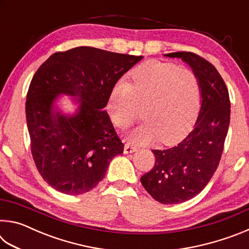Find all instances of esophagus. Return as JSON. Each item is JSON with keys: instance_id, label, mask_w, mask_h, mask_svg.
Here are the masks:
<instances>
[{"instance_id": "34e87169", "label": "esophagus", "mask_w": 249, "mask_h": 249, "mask_svg": "<svg viewBox=\"0 0 249 249\" xmlns=\"http://www.w3.org/2000/svg\"><path fill=\"white\" fill-rule=\"evenodd\" d=\"M137 150V147H135L134 145L130 144V142H126L125 146H124V153L125 154H130V153H134V151Z\"/></svg>"}]
</instances>
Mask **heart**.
Wrapping results in <instances>:
<instances>
[{"label": "heart", "mask_w": 249, "mask_h": 249, "mask_svg": "<svg viewBox=\"0 0 249 249\" xmlns=\"http://www.w3.org/2000/svg\"><path fill=\"white\" fill-rule=\"evenodd\" d=\"M200 104V84L193 71L170 62L147 61L113 88L108 109L116 127L125 129L138 119L146 123L129 140L145 144L157 138L170 142L187 132Z\"/></svg>", "instance_id": "b5f03b06"}]
</instances>
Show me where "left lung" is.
<instances>
[{
	"instance_id": "left-lung-1",
	"label": "left lung",
	"mask_w": 249,
	"mask_h": 249,
	"mask_svg": "<svg viewBox=\"0 0 249 249\" xmlns=\"http://www.w3.org/2000/svg\"><path fill=\"white\" fill-rule=\"evenodd\" d=\"M181 58L199 80L201 108L195 127L178 145L153 149L156 162L141 178L146 191L162 204L182 203L203 190L217 169L229 130L231 102L224 80L211 62L190 52L167 53Z\"/></svg>"
}]
</instances>
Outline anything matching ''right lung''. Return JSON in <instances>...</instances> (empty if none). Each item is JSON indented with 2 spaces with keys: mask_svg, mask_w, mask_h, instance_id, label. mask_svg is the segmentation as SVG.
Masks as SVG:
<instances>
[{
  "mask_svg": "<svg viewBox=\"0 0 249 249\" xmlns=\"http://www.w3.org/2000/svg\"><path fill=\"white\" fill-rule=\"evenodd\" d=\"M142 59L82 46L54 53L34 74L26 96L31 150L37 170L54 190L69 196L92 190L123 153L104 107L116 82ZM59 94L78 99L77 115L65 117L52 107Z\"/></svg>",
  "mask_w": 249,
  "mask_h": 249,
  "instance_id": "right-lung-1",
  "label": "right lung"
}]
</instances>
